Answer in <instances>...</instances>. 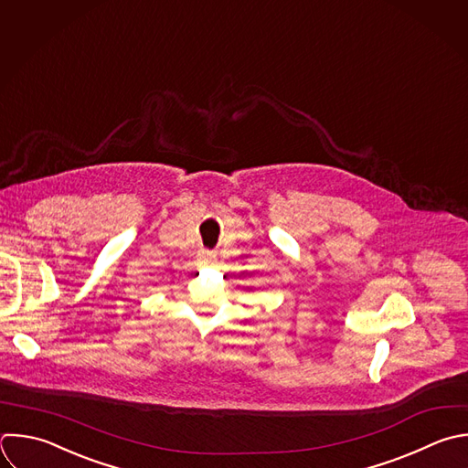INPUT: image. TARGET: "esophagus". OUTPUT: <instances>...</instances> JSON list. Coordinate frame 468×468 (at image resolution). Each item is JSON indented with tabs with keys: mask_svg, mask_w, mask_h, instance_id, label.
I'll use <instances>...</instances> for the list:
<instances>
[{
	"mask_svg": "<svg viewBox=\"0 0 468 468\" xmlns=\"http://www.w3.org/2000/svg\"><path fill=\"white\" fill-rule=\"evenodd\" d=\"M216 260H218V254L214 250H201L199 252V261L203 265H212V263H216Z\"/></svg>",
	"mask_w": 468,
	"mask_h": 468,
	"instance_id": "34e87169",
	"label": "esophagus"
}]
</instances>
